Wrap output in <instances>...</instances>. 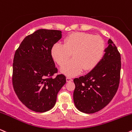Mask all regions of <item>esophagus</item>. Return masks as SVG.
<instances>
[{
	"mask_svg": "<svg viewBox=\"0 0 132 132\" xmlns=\"http://www.w3.org/2000/svg\"><path fill=\"white\" fill-rule=\"evenodd\" d=\"M72 79L70 78V77H67L66 78V81H67V82H70V81H72Z\"/></svg>",
	"mask_w": 132,
	"mask_h": 132,
	"instance_id": "1",
	"label": "esophagus"
}]
</instances>
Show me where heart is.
I'll return each instance as SVG.
<instances>
[{
  "label": "heart",
  "mask_w": 132,
  "mask_h": 132,
  "mask_svg": "<svg viewBox=\"0 0 132 132\" xmlns=\"http://www.w3.org/2000/svg\"><path fill=\"white\" fill-rule=\"evenodd\" d=\"M105 44L101 37L83 32H76L67 36L64 44L52 46L51 55L59 66H63L72 54L73 59L60 71L68 77L78 75L82 70H91L103 58Z\"/></svg>",
  "instance_id": "heart-1"
}]
</instances>
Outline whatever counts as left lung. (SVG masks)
Returning <instances> with one entry per match:
<instances>
[{
	"label": "left lung",
	"mask_w": 132,
	"mask_h": 132,
	"mask_svg": "<svg viewBox=\"0 0 132 132\" xmlns=\"http://www.w3.org/2000/svg\"><path fill=\"white\" fill-rule=\"evenodd\" d=\"M104 56L90 72L75 78L73 101L76 108L86 114H93L109 104L118 89L120 79L121 57L111 39Z\"/></svg>",
	"instance_id": "left-lung-1"
}]
</instances>
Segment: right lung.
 I'll list each match as a JSON object with an SVG mask.
<instances>
[{"label": "right lung", "mask_w": 132, "mask_h": 132, "mask_svg": "<svg viewBox=\"0 0 132 132\" xmlns=\"http://www.w3.org/2000/svg\"><path fill=\"white\" fill-rule=\"evenodd\" d=\"M62 32L40 29L26 37L15 51L12 83L18 99L36 112H44L55 106L57 95L65 84V76L52 78L58 70L51 55L52 46Z\"/></svg>", "instance_id": "right-lung-1"}]
</instances>
